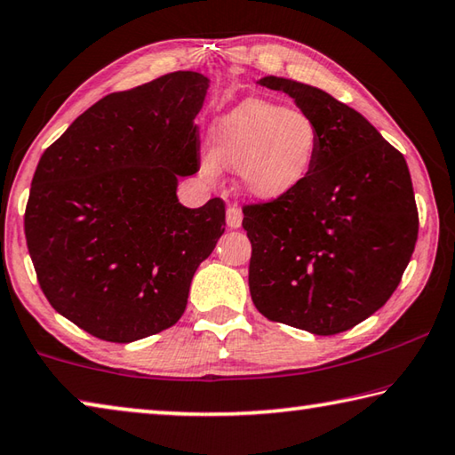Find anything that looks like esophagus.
I'll return each mask as SVG.
<instances>
[{"label":"esophagus","mask_w":455,"mask_h":455,"mask_svg":"<svg viewBox=\"0 0 455 455\" xmlns=\"http://www.w3.org/2000/svg\"><path fill=\"white\" fill-rule=\"evenodd\" d=\"M227 225H228V228H241V225H243V212H241V209H238V206H228L227 209Z\"/></svg>","instance_id":"1"}]
</instances>
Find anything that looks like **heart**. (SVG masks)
<instances>
[{
  "label": "heart",
  "instance_id": "heart-1",
  "mask_svg": "<svg viewBox=\"0 0 455 455\" xmlns=\"http://www.w3.org/2000/svg\"><path fill=\"white\" fill-rule=\"evenodd\" d=\"M321 148L315 120L265 98H249L212 122L211 158L204 171L238 172L241 190L259 203H275L309 179Z\"/></svg>",
  "mask_w": 455,
  "mask_h": 455
}]
</instances>
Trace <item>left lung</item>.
<instances>
[{"mask_svg": "<svg viewBox=\"0 0 455 455\" xmlns=\"http://www.w3.org/2000/svg\"><path fill=\"white\" fill-rule=\"evenodd\" d=\"M319 126L309 179L291 196L243 209L249 289L267 319L335 335L394 295L418 241L410 168L369 122L327 92L265 76Z\"/></svg>", "mask_w": 455, "mask_h": 455, "instance_id": "1", "label": "left lung"}]
</instances>
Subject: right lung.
I'll return each mask as SVG.
<instances>
[{
  "label": "right lung",
  "instance_id": "obj_1",
  "mask_svg": "<svg viewBox=\"0 0 455 455\" xmlns=\"http://www.w3.org/2000/svg\"><path fill=\"white\" fill-rule=\"evenodd\" d=\"M211 80L172 72L88 108L42 154L26 241L45 299L90 335L132 343L172 327L225 233V203H179L198 172Z\"/></svg>",
  "mask_w": 455,
  "mask_h": 455
}]
</instances>
